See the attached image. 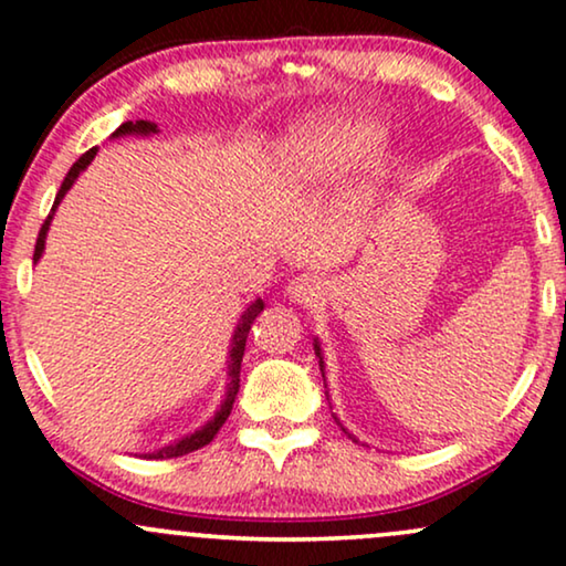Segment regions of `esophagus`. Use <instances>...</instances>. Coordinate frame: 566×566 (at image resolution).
<instances>
[{
  "instance_id": "34e87169",
  "label": "esophagus",
  "mask_w": 566,
  "mask_h": 566,
  "mask_svg": "<svg viewBox=\"0 0 566 566\" xmlns=\"http://www.w3.org/2000/svg\"><path fill=\"white\" fill-rule=\"evenodd\" d=\"M287 295H290L292 303L311 305V303H316L318 295H321V282H318L316 276H311V274H300V276H295L290 282Z\"/></svg>"
}]
</instances>
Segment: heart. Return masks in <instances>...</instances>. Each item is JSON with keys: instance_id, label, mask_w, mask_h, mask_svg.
<instances>
[{"instance_id": "1", "label": "heart", "mask_w": 566, "mask_h": 566, "mask_svg": "<svg viewBox=\"0 0 566 566\" xmlns=\"http://www.w3.org/2000/svg\"><path fill=\"white\" fill-rule=\"evenodd\" d=\"M378 127L355 114H324L300 127L292 138V164L313 180L342 175L378 146Z\"/></svg>"}]
</instances>
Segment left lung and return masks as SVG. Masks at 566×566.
<instances>
[{
	"instance_id": "obj_1",
	"label": "left lung",
	"mask_w": 566,
	"mask_h": 566,
	"mask_svg": "<svg viewBox=\"0 0 566 566\" xmlns=\"http://www.w3.org/2000/svg\"><path fill=\"white\" fill-rule=\"evenodd\" d=\"M313 347H316V357H318V366H321V374H324V357H321V347H318V342H316V345H313ZM336 423H339V420H336ZM342 426V423H339ZM342 431H345V428H342ZM347 433V431H345Z\"/></svg>"
}]
</instances>
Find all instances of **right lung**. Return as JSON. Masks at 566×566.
Wrapping results in <instances>:
<instances>
[{
    "mask_svg": "<svg viewBox=\"0 0 566 566\" xmlns=\"http://www.w3.org/2000/svg\"><path fill=\"white\" fill-rule=\"evenodd\" d=\"M151 133H159V127H156V123H148V119H135V123H123V125H119L117 130L112 133V138H119V135H151ZM93 156H96V148H91V151H85V154L81 156V159H77V161L73 164V167H70V171H67V177H64L60 192H56L52 211H49L46 221H44V224H41L39 240H35V250H33V263L41 259V253H44L46 232H49V224H52V217H54L56 206H60V200L64 198V192L73 188V182L77 180V175H81V171L93 161ZM261 311H263V300H255V303L250 305L245 313H242L240 324H238V328H234L232 349H230V384H227V397H224V402H221V407L217 410V415H213V418H211L209 423H206L203 428H198L196 433L185 436V439L169 443V447L156 449V452H151V454H143V460H169V457H182V454L196 452V449L206 447V443L213 441V436L219 433V428L224 426L227 418H230L232 405H234V397H238V391H240V363H242V355H245L248 332H250V326H253V321H255V316H259Z\"/></svg>",
    "mask_w": 566,
    "mask_h": 566,
    "instance_id": "obj_1",
    "label": "right lung"
}]
</instances>
